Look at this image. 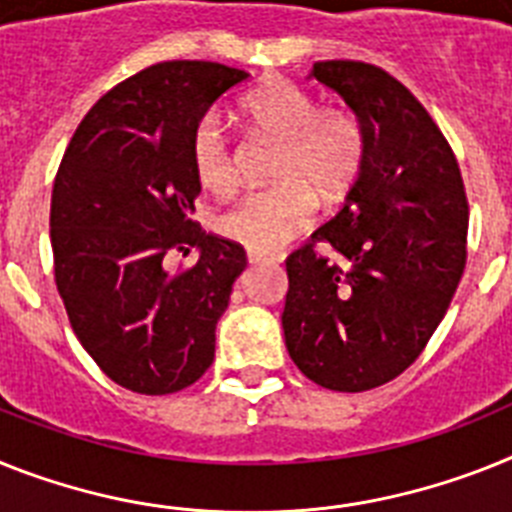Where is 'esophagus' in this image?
Wrapping results in <instances>:
<instances>
[{"label": "esophagus", "mask_w": 512, "mask_h": 512, "mask_svg": "<svg viewBox=\"0 0 512 512\" xmlns=\"http://www.w3.org/2000/svg\"><path fill=\"white\" fill-rule=\"evenodd\" d=\"M247 260L255 265H276V263H281V255H260V252H247Z\"/></svg>", "instance_id": "1"}]
</instances>
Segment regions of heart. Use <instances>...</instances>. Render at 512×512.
<instances>
[{
	"mask_svg": "<svg viewBox=\"0 0 512 512\" xmlns=\"http://www.w3.org/2000/svg\"><path fill=\"white\" fill-rule=\"evenodd\" d=\"M257 132L278 140L270 176L278 184L249 192L216 218V229L249 252H276L315 218V195L341 200L359 179L367 158L362 119L346 106H317L315 93L286 77H268L242 101ZM192 169L208 192L236 182L234 148L216 117L200 122L192 137Z\"/></svg>",
	"mask_w": 512,
	"mask_h": 512,
	"instance_id": "heart-1",
	"label": "heart"
}]
</instances>
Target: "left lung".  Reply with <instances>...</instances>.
<instances>
[{"label": "left lung", "instance_id": "obj_1", "mask_svg": "<svg viewBox=\"0 0 512 512\" xmlns=\"http://www.w3.org/2000/svg\"><path fill=\"white\" fill-rule=\"evenodd\" d=\"M312 77L362 119L367 158L346 205L286 257L283 336L302 375L362 393L409 369L448 312L466 268V187L435 119L390 72L330 59Z\"/></svg>", "mask_w": 512, "mask_h": 512}]
</instances>
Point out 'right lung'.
Here are the masks:
<instances>
[{
    "label": "right lung",
    "instance_id": "obj_1",
    "mask_svg": "<svg viewBox=\"0 0 512 512\" xmlns=\"http://www.w3.org/2000/svg\"><path fill=\"white\" fill-rule=\"evenodd\" d=\"M247 77L190 59L145 67L93 103L59 163L49 218L57 291L77 341L132 393H179L213 364L247 252L192 221V137ZM192 246L195 266L165 270L169 251Z\"/></svg>",
    "mask_w": 512,
    "mask_h": 512
}]
</instances>
